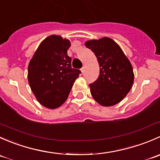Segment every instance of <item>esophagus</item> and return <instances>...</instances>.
I'll return each mask as SVG.
<instances>
[{
  "label": "esophagus",
  "mask_w": 160,
  "mask_h": 160,
  "mask_svg": "<svg viewBox=\"0 0 160 160\" xmlns=\"http://www.w3.org/2000/svg\"><path fill=\"white\" fill-rule=\"evenodd\" d=\"M85 69H86V67H85V66H83V67H82L81 70H81L82 72H84V71H85Z\"/></svg>",
  "instance_id": "34e87169"
}]
</instances>
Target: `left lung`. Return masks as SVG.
Here are the masks:
<instances>
[{"label": "left lung", "instance_id": "1", "mask_svg": "<svg viewBox=\"0 0 160 160\" xmlns=\"http://www.w3.org/2000/svg\"><path fill=\"white\" fill-rule=\"evenodd\" d=\"M98 59L100 74L90 84L93 99L101 106L110 107L125 98L134 82V72L129 59L113 39L104 37L85 42Z\"/></svg>", "mask_w": 160, "mask_h": 160}]
</instances>
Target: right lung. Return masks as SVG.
I'll use <instances>...</instances> for the list:
<instances>
[{"mask_svg":"<svg viewBox=\"0 0 160 160\" xmlns=\"http://www.w3.org/2000/svg\"><path fill=\"white\" fill-rule=\"evenodd\" d=\"M70 40L60 35L46 37L31 59L28 80L37 101L49 109L60 107L69 96L80 70L71 67L67 55Z\"/></svg>","mask_w":160,"mask_h":160,"instance_id":"add662e5","label":"right lung"}]
</instances>
